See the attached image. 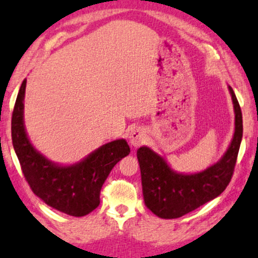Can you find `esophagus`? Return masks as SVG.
<instances>
[{
    "label": "esophagus",
    "instance_id": "esophagus-1",
    "mask_svg": "<svg viewBox=\"0 0 258 258\" xmlns=\"http://www.w3.org/2000/svg\"><path fill=\"white\" fill-rule=\"evenodd\" d=\"M128 138H129L130 145L134 147H138V146H141L144 142H145L146 132L143 128L135 126V128L130 130Z\"/></svg>",
    "mask_w": 258,
    "mask_h": 258
}]
</instances>
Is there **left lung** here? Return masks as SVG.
<instances>
[{
    "label": "left lung",
    "mask_w": 258,
    "mask_h": 258,
    "mask_svg": "<svg viewBox=\"0 0 258 258\" xmlns=\"http://www.w3.org/2000/svg\"><path fill=\"white\" fill-rule=\"evenodd\" d=\"M234 111V133L231 143L216 163L195 173L173 170L160 154L148 146L137 151L142 175L144 202L161 219H178L214 200L231 180L242 139V115L233 89L228 86Z\"/></svg>",
    "instance_id": "obj_1"
}]
</instances>
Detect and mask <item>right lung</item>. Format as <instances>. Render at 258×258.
<instances>
[{
  "mask_svg": "<svg viewBox=\"0 0 258 258\" xmlns=\"http://www.w3.org/2000/svg\"><path fill=\"white\" fill-rule=\"evenodd\" d=\"M27 79L22 81L12 113L15 152L31 190L45 204L71 216H84L99 205V194L111 170L129 155L125 139L104 144L74 164H60L37 151L27 135L24 102Z\"/></svg>",
  "mask_w": 258,
  "mask_h": 258,
  "instance_id": "obj_1",
  "label": "right lung"
}]
</instances>
